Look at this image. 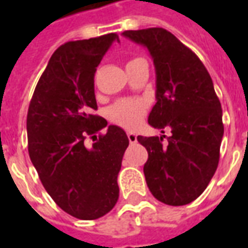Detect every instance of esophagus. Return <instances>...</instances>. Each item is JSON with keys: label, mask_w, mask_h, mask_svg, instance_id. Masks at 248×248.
Listing matches in <instances>:
<instances>
[{"label": "esophagus", "mask_w": 248, "mask_h": 248, "mask_svg": "<svg viewBox=\"0 0 248 248\" xmlns=\"http://www.w3.org/2000/svg\"><path fill=\"white\" fill-rule=\"evenodd\" d=\"M127 138H129L130 143H135L137 142V135L134 133H127Z\"/></svg>", "instance_id": "esophagus-1"}]
</instances>
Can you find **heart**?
<instances>
[{
  "label": "heart",
  "instance_id": "heart-1",
  "mask_svg": "<svg viewBox=\"0 0 248 248\" xmlns=\"http://www.w3.org/2000/svg\"><path fill=\"white\" fill-rule=\"evenodd\" d=\"M145 114V105L135 99H124L114 103L108 108V118L114 124L124 126L126 129H133L140 124Z\"/></svg>",
  "mask_w": 248,
  "mask_h": 248
}]
</instances>
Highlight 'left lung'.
Listing matches in <instances>:
<instances>
[{
  "instance_id": "1",
  "label": "left lung",
  "mask_w": 248,
  "mask_h": 248,
  "mask_svg": "<svg viewBox=\"0 0 248 248\" xmlns=\"http://www.w3.org/2000/svg\"><path fill=\"white\" fill-rule=\"evenodd\" d=\"M145 46L155 66V99L149 124L171 135L137 140L149 153L143 166L151 194L162 203L183 206L195 201L218 167L223 138L222 106L202 61L162 28L122 33Z\"/></svg>"
}]
</instances>
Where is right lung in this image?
Wrapping results in <instances>:
<instances>
[{
	"mask_svg": "<svg viewBox=\"0 0 248 248\" xmlns=\"http://www.w3.org/2000/svg\"><path fill=\"white\" fill-rule=\"evenodd\" d=\"M118 41L115 33L70 41L57 49L30 101L28 149L41 182L53 201L83 220L103 217L119 197L117 183L129 138L115 124L95 134L108 121L94 115V76L106 51ZM92 136L90 149L84 138Z\"/></svg>",
	"mask_w": 248,
	"mask_h": 248,
	"instance_id": "add662e5",
	"label": "right lung"
}]
</instances>
